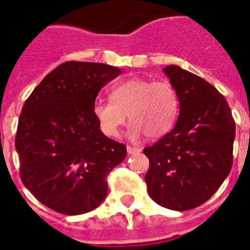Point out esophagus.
Returning <instances> with one entry per match:
<instances>
[{"mask_svg": "<svg viewBox=\"0 0 250 250\" xmlns=\"http://www.w3.org/2000/svg\"><path fill=\"white\" fill-rule=\"evenodd\" d=\"M127 152H128V154L131 155V154H136V153H140V149H139V148L128 146L127 147Z\"/></svg>", "mask_w": 250, "mask_h": 250, "instance_id": "1", "label": "esophagus"}]
</instances>
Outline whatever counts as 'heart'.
I'll return each instance as SVG.
<instances>
[{"label": "heart", "instance_id": "heart-1", "mask_svg": "<svg viewBox=\"0 0 250 250\" xmlns=\"http://www.w3.org/2000/svg\"><path fill=\"white\" fill-rule=\"evenodd\" d=\"M111 101H96L92 106L95 119L104 135L117 136L125 119L131 121L127 135L139 140L142 135L159 139L174 125L179 102L174 87L164 81L134 77L111 87Z\"/></svg>", "mask_w": 250, "mask_h": 250}]
</instances>
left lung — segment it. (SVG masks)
Segmentation results:
<instances>
[{"instance_id": "obj_1", "label": "left lung", "mask_w": 250, "mask_h": 250, "mask_svg": "<svg viewBox=\"0 0 250 250\" xmlns=\"http://www.w3.org/2000/svg\"><path fill=\"white\" fill-rule=\"evenodd\" d=\"M179 102L174 128L144 149L147 191L161 207L191 210L212 197L232 166L235 122L223 95L178 65L164 67Z\"/></svg>"}]
</instances>
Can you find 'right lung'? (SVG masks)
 Instances as JSON below:
<instances>
[{"instance_id": "right-lung-1", "label": "right lung", "mask_w": 250, "mask_h": 250, "mask_svg": "<svg viewBox=\"0 0 250 250\" xmlns=\"http://www.w3.org/2000/svg\"><path fill=\"white\" fill-rule=\"evenodd\" d=\"M120 75L121 68L102 62H64L24 102L15 140L21 180L49 209L82 215L105 199L106 177L127 148L104 135L92 106Z\"/></svg>"}]
</instances>
